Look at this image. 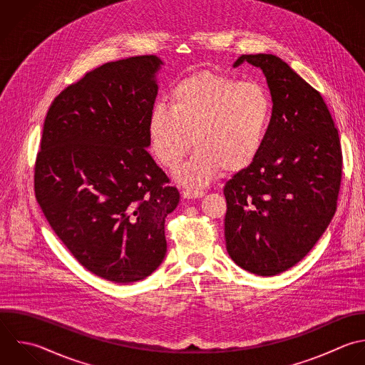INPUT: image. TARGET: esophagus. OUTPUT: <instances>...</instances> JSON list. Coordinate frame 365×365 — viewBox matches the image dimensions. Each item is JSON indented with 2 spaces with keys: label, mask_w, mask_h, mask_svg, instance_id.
<instances>
[{
  "label": "esophagus",
  "mask_w": 365,
  "mask_h": 365,
  "mask_svg": "<svg viewBox=\"0 0 365 365\" xmlns=\"http://www.w3.org/2000/svg\"><path fill=\"white\" fill-rule=\"evenodd\" d=\"M182 197L187 198V200H190V198H201V197H204V191L187 188V190L182 191Z\"/></svg>",
  "instance_id": "1"
}]
</instances>
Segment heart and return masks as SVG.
I'll return each mask as SVG.
<instances>
[{"instance_id":"heart-1","label":"heart","mask_w":365,"mask_h":365,"mask_svg":"<svg viewBox=\"0 0 365 365\" xmlns=\"http://www.w3.org/2000/svg\"><path fill=\"white\" fill-rule=\"evenodd\" d=\"M271 121V97L261 84L197 74L171 88L168 106H153L147 131L153 155L167 168L181 163L194 140V154L174 177L197 187L222 168L237 173L250 167L264 148Z\"/></svg>"}]
</instances>
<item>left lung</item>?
I'll return each instance as SVG.
<instances>
[{
    "mask_svg": "<svg viewBox=\"0 0 365 365\" xmlns=\"http://www.w3.org/2000/svg\"><path fill=\"white\" fill-rule=\"evenodd\" d=\"M259 68L272 121L258 158L224 187L225 245L232 261L271 277L301 261L331 222L341 182L338 131L319 96L272 54L241 56Z\"/></svg>",
    "mask_w": 365,
    "mask_h": 365,
    "instance_id": "8db88e82",
    "label": "left lung"
}]
</instances>
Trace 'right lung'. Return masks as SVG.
<instances>
[{
  "mask_svg": "<svg viewBox=\"0 0 365 365\" xmlns=\"http://www.w3.org/2000/svg\"><path fill=\"white\" fill-rule=\"evenodd\" d=\"M155 56L107 63L51 104L36 163V197L54 232L93 274L118 284L151 275L180 202L147 148Z\"/></svg>",
  "mask_w": 365,
  "mask_h": 365,
  "instance_id": "obj_1",
  "label": "right lung"
}]
</instances>
